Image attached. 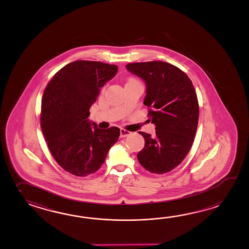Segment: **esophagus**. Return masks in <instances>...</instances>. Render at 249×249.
<instances>
[{
	"label": "esophagus",
	"instance_id": "obj_1",
	"mask_svg": "<svg viewBox=\"0 0 249 249\" xmlns=\"http://www.w3.org/2000/svg\"><path fill=\"white\" fill-rule=\"evenodd\" d=\"M120 132H121V138H126V137H128L129 135H131V132L127 131V130L124 129V128H122Z\"/></svg>",
	"mask_w": 249,
	"mask_h": 249
}]
</instances>
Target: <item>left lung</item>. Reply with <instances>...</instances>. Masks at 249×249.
Returning <instances> with one entry per match:
<instances>
[{"instance_id": "obj_1", "label": "left lung", "mask_w": 249, "mask_h": 249, "mask_svg": "<svg viewBox=\"0 0 249 249\" xmlns=\"http://www.w3.org/2000/svg\"><path fill=\"white\" fill-rule=\"evenodd\" d=\"M126 68L144 80V105L155 125V136L139 132L144 146L137 155L138 161L152 173L171 172L188 155L196 137L199 106L192 81L181 70L164 61L128 63Z\"/></svg>"}]
</instances>
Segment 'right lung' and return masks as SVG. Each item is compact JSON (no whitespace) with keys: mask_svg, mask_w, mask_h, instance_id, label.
<instances>
[{"mask_svg":"<svg viewBox=\"0 0 249 249\" xmlns=\"http://www.w3.org/2000/svg\"><path fill=\"white\" fill-rule=\"evenodd\" d=\"M118 67L100 61H76L56 73L44 89L41 127L57 163L78 177L97 172L118 141L120 128H98L89 122V109L100 89Z\"/></svg>","mask_w":249,"mask_h":249,"instance_id":"add662e5","label":"right lung"}]
</instances>
